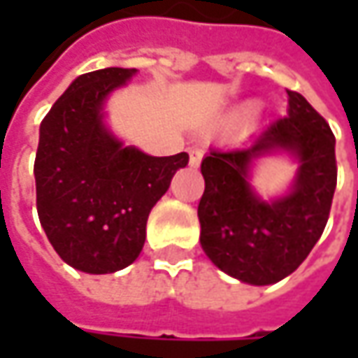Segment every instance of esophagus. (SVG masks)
Listing matches in <instances>:
<instances>
[{
  "label": "esophagus",
  "instance_id": "obj_1",
  "mask_svg": "<svg viewBox=\"0 0 358 358\" xmlns=\"http://www.w3.org/2000/svg\"><path fill=\"white\" fill-rule=\"evenodd\" d=\"M201 159H203V151H201V149L195 147V149L189 151V165H191V167H199Z\"/></svg>",
  "mask_w": 358,
  "mask_h": 358
}]
</instances>
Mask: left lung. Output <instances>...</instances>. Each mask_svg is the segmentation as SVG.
<instances>
[{"mask_svg": "<svg viewBox=\"0 0 358 358\" xmlns=\"http://www.w3.org/2000/svg\"><path fill=\"white\" fill-rule=\"evenodd\" d=\"M287 117L253 141L211 151L201 163V247L223 273L249 285H273L291 275L323 235L337 187L335 135L310 103L287 91ZM287 152L297 159L292 189L265 201L250 185L257 158Z\"/></svg>", "mask_w": 358, "mask_h": 358, "instance_id": "8db88e82", "label": "left lung"}]
</instances>
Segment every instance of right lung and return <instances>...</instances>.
<instances>
[{
	"label": "right lung",
	"instance_id": "obj_1",
	"mask_svg": "<svg viewBox=\"0 0 358 358\" xmlns=\"http://www.w3.org/2000/svg\"><path fill=\"white\" fill-rule=\"evenodd\" d=\"M137 69L83 73L49 109L35 155L37 215L67 265L115 273L143 249L147 217L189 163L187 153L153 157L123 145L105 125V101Z\"/></svg>",
	"mask_w": 358,
	"mask_h": 358
}]
</instances>
